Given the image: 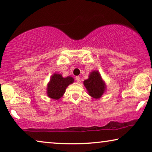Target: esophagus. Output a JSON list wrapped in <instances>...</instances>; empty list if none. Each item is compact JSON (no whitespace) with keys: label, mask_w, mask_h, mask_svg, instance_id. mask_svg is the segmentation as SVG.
<instances>
[{"label":"esophagus","mask_w":152,"mask_h":152,"mask_svg":"<svg viewBox=\"0 0 152 152\" xmlns=\"http://www.w3.org/2000/svg\"><path fill=\"white\" fill-rule=\"evenodd\" d=\"M75 79H76V81H77V83H80V82H81L80 77H79V76H77L75 77Z\"/></svg>","instance_id":"esophagus-1"}]
</instances>
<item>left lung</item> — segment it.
<instances>
[{
    "instance_id": "left-lung-1",
    "label": "left lung",
    "mask_w": 152,
    "mask_h": 152,
    "mask_svg": "<svg viewBox=\"0 0 152 152\" xmlns=\"http://www.w3.org/2000/svg\"><path fill=\"white\" fill-rule=\"evenodd\" d=\"M83 85L91 97L99 99L106 91V85L99 71L94 70L89 73L88 79L83 81Z\"/></svg>"
}]
</instances>
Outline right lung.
<instances>
[{"label":"right lung","mask_w":152,"mask_h":152,"mask_svg":"<svg viewBox=\"0 0 152 152\" xmlns=\"http://www.w3.org/2000/svg\"><path fill=\"white\" fill-rule=\"evenodd\" d=\"M73 82L74 78L71 76L63 77L61 74L54 73L47 84V96L54 99H60L65 93L67 87Z\"/></svg>","instance_id":"right-lung-1"}]
</instances>
